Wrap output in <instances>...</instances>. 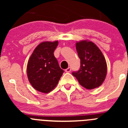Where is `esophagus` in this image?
<instances>
[{"mask_svg": "<svg viewBox=\"0 0 128 128\" xmlns=\"http://www.w3.org/2000/svg\"><path fill=\"white\" fill-rule=\"evenodd\" d=\"M71 71V68L70 67H68L66 69H65V72H70Z\"/></svg>", "mask_w": 128, "mask_h": 128, "instance_id": "1", "label": "esophagus"}]
</instances>
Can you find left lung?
I'll list each match as a JSON object with an SVG mask.
<instances>
[{
    "instance_id": "left-lung-1",
    "label": "left lung",
    "mask_w": 128,
    "mask_h": 128,
    "mask_svg": "<svg viewBox=\"0 0 128 128\" xmlns=\"http://www.w3.org/2000/svg\"><path fill=\"white\" fill-rule=\"evenodd\" d=\"M81 60L80 70L72 72L81 86L88 90L102 84L107 74V65L102 52L90 41H81L76 45Z\"/></svg>"
}]
</instances>
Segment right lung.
<instances>
[{
	"label": "right lung",
	"mask_w": 128,
	"mask_h": 128,
	"mask_svg": "<svg viewBox=\"0 0 128 128\" xmlns=\"http://www.w3.org/2000/svg\"><path fill=\"white\" fill-rule=\"evenodd\" d=\"M58 45V41L40 44L28 61V80L34 88L40 92L48 93L52 91L64 72L54 55Z\"/></svg>",
	"instance_id": "obj_1"
}]
</instances>
